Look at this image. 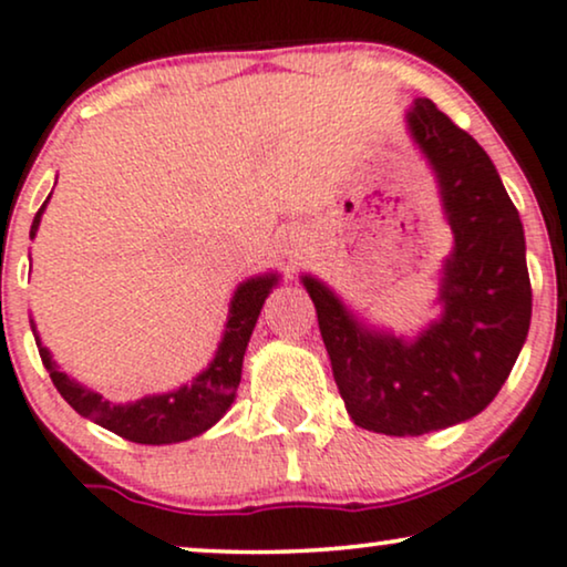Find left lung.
<instances>
[{"label":"left lung","instance_id":"obj_1","mask_svg":"<svg viewBox=\"0 0 567 567\" xmlns=\"http://www.w3.org/2000/svg\"><path fill=\"white\" fill-rule=\"evenodd\" d=\"M408 121L436 171L454 234L442 320L408 344L362 328L331 289L302 278L347 412L386 436H421L478 415L507 381L530 326L523 223L497 167L431 100H417Z\"/></svg>","mask_w":567,"mask_h":567}]
</instances>
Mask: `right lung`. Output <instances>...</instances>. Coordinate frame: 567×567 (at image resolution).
<instances>
[{"label": "right lung", "instance_id": "add662e5", "mask_svg": "<svg viewBox=\"0 0 567 567\" xmlns=\"http://www.w3.org/2000/svg\"><path fill=\"white\" fill-rule=\"evenodd\" d=\"M44 205H41L37 218H33L31 239L37 236ZM276 281V276H262L251 278V281L241 284L239 289H236L234 302H230L226 333H223L218 354L209 362L205 373H199L188 386H181L176 391H171V394L144 396V400L138 402L115 404L110 400H102L96 391L70 381L68 375L54 365L52 358H49L47 347H41L37 331H33V337H37L41 362H44V368L49 370V379L58 386L62 400L79 412V415L89 417V421L100 423L102 429L113 431L117 436L136 444L186 442V439L199 436V433L207 431L209 425L218 423L223 412L230 408V402H234L236 389H239L241 381V362L244 352H247L251 328H255L257 316H260L265 305V297L270 295Z\"/></svg>", "mask_w": 567, "mask_h": 567}]
</instances>
